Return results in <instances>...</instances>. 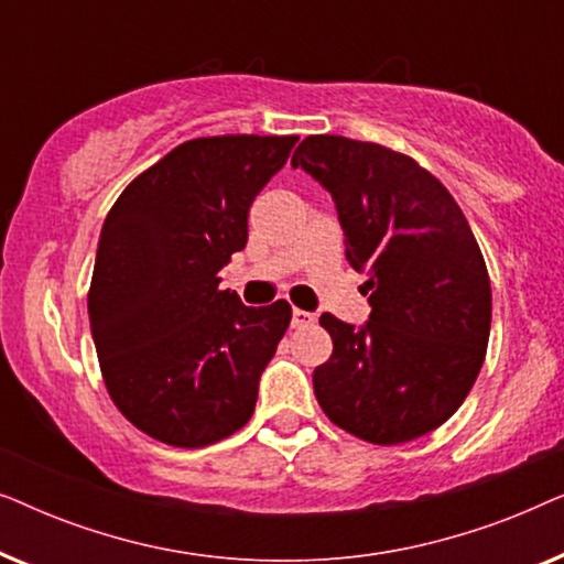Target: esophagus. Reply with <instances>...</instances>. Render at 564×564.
Here are the masks:
<instances>
[{"label":"esophagus","instance_id":"1","mask_svg":"<svg viewBox=\"0 0 564 564\" xmlns=\"http://www.w3.org/2000/svg\"><path fill=\"white\" fill-rule=\"evenodd\" d=\"M313 323H315V315L313 313L300 311V307H295V311H292V326H295V328H307V326H313Z\"/></svg>","mask_w":564,"mask_h":564}]
</instances>
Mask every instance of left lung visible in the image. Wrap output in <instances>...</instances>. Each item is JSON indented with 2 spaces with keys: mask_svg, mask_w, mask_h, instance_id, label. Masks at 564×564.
Listing matches in <instances>:
<instances>
[{
  "mask_svg": "<svg viewBox=\"0 0 564 564\" xmlns=\"http://www.w3.org/2000/svg\"><path fill=\"white\" fill-rule=\"evenodd\" d=\"M334 197L346 261L369 274L365 326L323 313L334 354L313 390L338 429L403 444L442 426L480 375L490 280L459 205L405 153L307 135L292 156Z\"/></svg>",
  "mask_w": 564,
  "mask_h": 564,
  "instance_id": "1",
  "label": "left lung"
}]
</instances>
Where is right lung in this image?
<instances>
[{
	"instance_id": "obj_1",
	"label": "right lung",
	"mask_w": 564,
	"mask_h": 564,
	"mask_svg": "<svg viewBox=\"0 0 564 564\" xmlns=\"http://www.w3.org/2000/svg\"><path fill=\"white\" fill-rule=\"evenodd\" d=\"M297 135L195 138L128 184L107 213L89 326L107 392L159 442L197 449L251 419L290 326L284 300L246 307L218 272L249 241V207Z\"/></svg>"
}]
</instances>
